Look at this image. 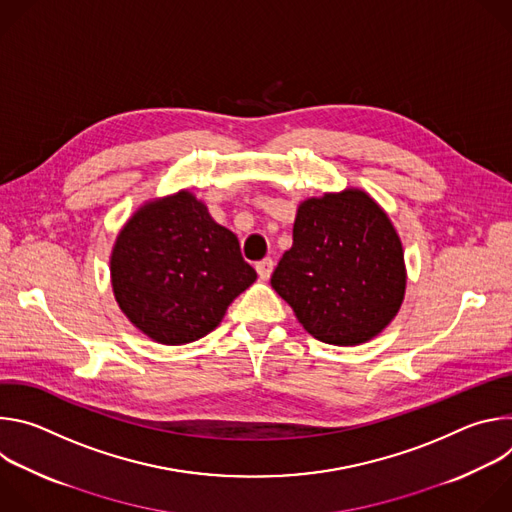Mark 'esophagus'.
Returning <instances> with one entry per match:
<instances>
[{"instance_id":"esophagus-1","label":"esophagus","mask_w":512,"mask_h":512,"mask_svg":"<svg viewBox=\"0 0 512 512\" xmlns=\"http://www.w3.org/2000/svg\"><path fill=\"white\" fill-rule=\"evenodd\" d=\"M273 259H263V261H259L257 265H255V269H257V273H259V277L263 279V281H267L269 277H271V273H273Z\"/></svg>"}]
</instances>
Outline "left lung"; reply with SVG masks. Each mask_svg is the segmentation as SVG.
Returning a JSON list of instances; mask_svg holds the SVG:
<instances>
[{
	"mask_svg": "<svg viewBox=\"0 0 512 512\" xmlns=\"http://www.w3.org/2000/svg\"><path fill=\"white\" fill-rule=\"evenodd\" d=\"M271 287L318 340L354 346L377 336L405 294L401 241L379 204L360 190L300 204L294 245Z\"/></svg>",
	"mask_w": 512,
	"mask_h": 512,
	"instance_id": "left-lung-1",
	"label": "left lung"
}]
</instances>
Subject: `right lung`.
Wrapping results in <instances>:
<instances>
[{"mask_svg": "<svg viewBox=\"0 0 512 512\" xmlns=\"http://www.w3.org/2000/svg\"><path fill=\"white\" fill-rule=\"evenodd\" d=\"M255 279L239 239L190 192L139 208L111 255L119 308L162 344H188L212 332Z\"/></svg>", "mask_w": 512, "mask_h": 512, "instance_id": "1", "label": "right lung"}]
</instances>
